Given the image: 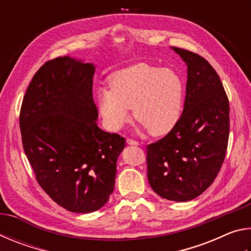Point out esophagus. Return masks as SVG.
Masks as SVG:
<instances>
[{"label": "esophagus", "mask_w": 251, "mask_h": 251, "mask_svg": "<svg viewBox=\"0 0 251 251\" xmlns=\"http://www.w3.org/2000/svg\"><path fill=\"white\" fill-rule=\"evenodd\" d=\"M126 143L128 144V145H135V146L139 145V143H138V142L133 141V139H130V138H127V139H126Z\"/></svg>", "instance_id": "34e87169"}]
</instances>
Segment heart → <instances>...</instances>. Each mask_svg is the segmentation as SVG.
I'll return each mask as SVG.
<instances>
[{"label":"heart","instance_id":"heart-1","mask_svg":"<svg viewBox=\"0 0 251 251\" xmlns=\"http://www.w3.org/2000/svg\"><path fill=\"white\" fill-rule=\"evenodd\" d=\"M109 86L97 92V107L110 130L128 122L129 108L139 133L150 130L154 136L168 133L179 118L184 83L175 71L138 63L115 72Z\"/></svg>","mask_w":251,"mask_h":251}]
</instances>
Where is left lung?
Listing matches in <instances>:
<instances>
[{
    "label": "left lung",
    "instance_id": "obj_1",
    "mask_svg": "<svg viewBox=\"0 0 251 251\" xmlns=\"http://www.w3.org/2000/svg\"><path fill=\"white\" fill-rule=\"evenodd\" d=\"M187 65L182 114L173 129L147 146V177L161 198L188 201L209 187L222 168L229 137V101L205 58L172 48Z\"/></svg>",
    "mask_w": 251,
    "mask_h": 251
}]
</instances>
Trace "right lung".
<instances>
[{
	"label": "right lung",
	"instance_id": "add662e5",
	"mask_svg": "<svg viewBox=\"0 0 251 251\" xmlns=\"http://www.w3.org/2000/svg\"><path fill=\"white\" fill-rule=\"evenodd\" d=\"M95 65L63 56L33 76L20 114L23 148L44 192L65 209L103 207L115 187L125 138L97 125Z\"/></svg>",
	"mask_w": 251,
	"mask_h": 251
}]
</instances>
